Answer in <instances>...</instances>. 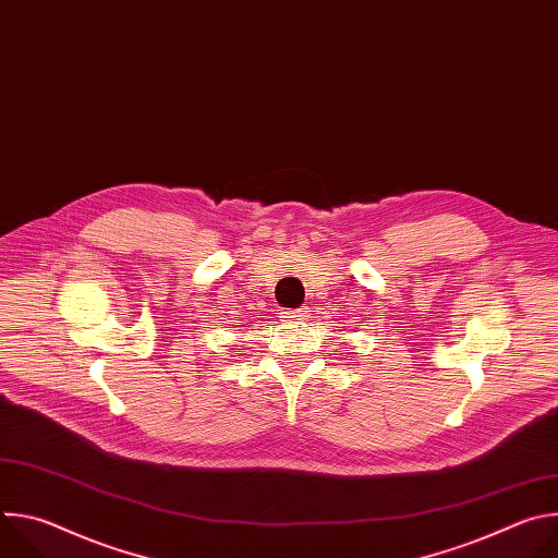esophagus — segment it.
I'll list each match as a JSON object with an SVG mask.
<instances>
[{"label":"esophagus","mask_w":558,"mask_h":558,"mask_svg":"<svg viewBox=\"0 0 558 558\" xmlns=\"http://www.w3.org/2000/svg\"><path fill=\"white\" fill-rule=\"evenodd\" d=\"M289 317H295V320H300V317H304V308H295V311H289Z\"/></svg>","instance_id":"1"}]
</instances>
